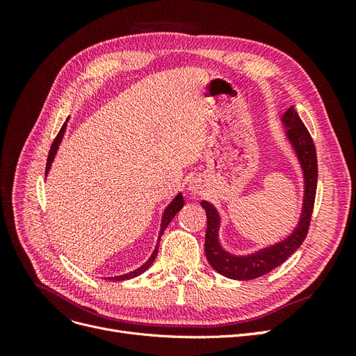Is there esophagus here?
<instances>
[{
    "label": "esophagus",
    "instance_id": "34e87169",
    "mask_svg": "<svg viewBox=\"0 0 356 356\" xmlns=\"http://www.w3.org/2000/svg\"><path fill=\"white\" fill-rule=\"evenodd\" d=\"M190 190H191L193 193H200L199 184H196V182H195V181H193V182H190Z\"/></svg>",
    "mask_w": 356,
    "mask_h": 356
}]
</instances>
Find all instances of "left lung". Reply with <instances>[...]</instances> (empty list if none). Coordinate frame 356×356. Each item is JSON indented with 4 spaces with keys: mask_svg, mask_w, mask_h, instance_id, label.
Returning a JSON list of instances; mask_svg holds the SVG:
<instances>
[{
    "mask_svg": "<svg viewBox=\"0 0 356 356\" xmlns=\"http://www.w3.org/2000/svg\"><path fill=\"white\" fill-rule=\"evenodd\" d=\"M282 122L286 126V136L296 149L301 169H303L305 174L303 211H301L297 229L291 233V236H288L282 242L264 248V250L251 255H232L222 250L218 241L220 215L217 209L207 200L200 202L208 218L207 236H204V254H207L208 263L220 275L236 279V281H250V279L260 277L268 272H272L273 268L281 266L298 250L300 245L305 242L309 232L312 212H314L315 207L318 182L316 148L307 127L301 122L294 106L288 108V111L282 117Z\"/></svg>",
    "mask_w": 356,
    "mask_h": 356,
    "instance_id": "left-lung-1",
    "label": "left lung"
}]
</instances>
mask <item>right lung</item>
<instances>
[{"label": "right lung", "instance_id": "add662e5", "mask_svg": "<svg viewBox=\"0 0 356 356\" xmlns=\"http://www.w3.org/2000/svg\"><path fill=\"white\" fill-rule=\"evenodd\" d=\"M68 122V120H67ZM65 129H67V123H63V126L60 127V131H59V134L56 135V138H55V141H53V144H51V147H50V152H49V157H47V165H46V177H47V172L50 170V166H51V161H53V159H55V156H56V152H58V147H59V144H60V141H62V136H63V134H65ZM184 207V199H182V195L179 193V195L172 200L169 204H168V208L165 209V212H163V217H161V225H160V233H159V241H160V238H161V234H163V232L166 230V227L169 225V222H170V220L175 217L177 215V212ZM157 250H159V242H157V246H156V250H154V252L152 254V257L148 258V261H145L141 267L139 268H136V270H134V272H131V273H126V275H122V276H114V277H110V281H126V279H132V277H136V276H139L141 273H144L147 268L153 264V261L156 260V255H157Z\"/></svg>", "mask_w": 356, "mask_h": 356}]
</instances>
